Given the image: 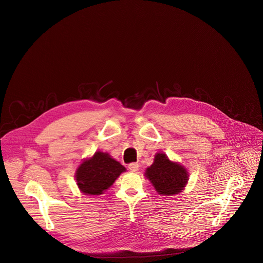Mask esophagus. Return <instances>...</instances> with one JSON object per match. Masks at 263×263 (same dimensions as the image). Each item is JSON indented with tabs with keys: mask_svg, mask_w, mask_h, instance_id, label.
<instances>
[{
	"mask_svg": "<svg viewBox=\"0 0 263 263\" xmlns=\"http://www.w3.org/2000/svg\"><path fill=\"white\" fill-rule=\"evenodd\" d=\"M128 167L131 172H137L139 170V164L137 162H132L128 165Z\"/></svg>",
	"mask_w": 263,
	"mask_h": 263,
	"instance_id": "obj_1",
	"label": "esophagus"
}]
</instances>
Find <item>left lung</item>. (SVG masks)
Here are the masks:
<instances>
[{
	"label": "left lung",
	"instance_id": "obj_1",
	"mask_svg": "<svg viewBox=\"0 0 263 263\" xmlns=\"http://www.w3.org/2000/svg\"><path fill=\"white\" fill-rule=\"evenodd\" d=\"M144 176L161 196H174L183 191L189 181L187 170L171 161L164 153H157L153 164L145 170Z\"/></svg>",
	"mask_w": 263,
	"mask_h": 263
}]
</instances>
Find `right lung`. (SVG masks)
Returning a JSON list of instances; mask_svg holds the SVG:
<instances>
[{
    "mask_svg": "<svg viewBox=\"0 0 263 263\" xmlns=\"http://www.w3.org/2000/svg\"><path fill=\"white\" fill-rule=\"evenodd\" d=\"M125 171L126 168L108 153L98 151L79 165L74 178L81 193L87 196H99L108 190Z\"/></svg>",
    "mask_w": 263,
    "mask_h": 263,
    "instance_id": "1",
    "label": "right lung"
}]
</instances>
